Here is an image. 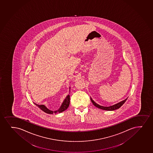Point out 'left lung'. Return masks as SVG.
Returning a JSON list of instances; mask_svg holds the SVG:
<instances>
[{
    "mask_svg": "<svg viewBox=\"0 0 153 153\" xmlns=\"http://www.w3.org/2000/svg\"><path fill=\"white\" fill-rule=\"evenodd\" d=\"M126 99H127V98L124 100L121 101L120 102L118 103L117 104L112 105V106L106 107V106H101V105H100L99 104H97V103L91 98V101H92V102L93 103V104H94V106H95L96 107L99 108H100L101 110H105V111H114V110L118 109L119 108H120L121 106H122V105L124 104V102H125L126 100Z\"/></svg>",
    "mask_w": 153,
    "mask_h": 153,
    "instance_id": "obj_1",
    "label": "left lung"
}]
</instances>
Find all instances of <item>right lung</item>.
<instances>
[{"label": "right lung", "mask_w": 153, "mask_h": 153, "mask_svg": "<svg viewBox=\"0 0 153 153\" xmlns=\"http://www.w3.org/2000/svg\"><path fill=\"white\" fill-rule=\"evenodd\" d=\"M70 96H67V97L65 98V100L63 101L62 104L61 105L60 108H59V110H58L56 111H52L51 110H49L48 108H47L44 105H38V104H36L35 103V104L36 105V106H38V108H39L42 111H45V113L47 114H57L58 113H61L62 111H65V110H67V108H68L70 105Z\"/></svg>", "instance_id": "1"}]
</instances>
